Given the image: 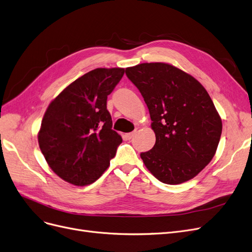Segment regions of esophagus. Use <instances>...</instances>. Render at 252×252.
<instances>
[{"label":"esophagus","instance_id":"esophagus-1","mask_svg":"<svg viewBox=\"0 0 252 252\" xmlns=\"http://www.w3.org/2000/svg\"><path fill=\"white\" fill-rule=\"evenodd\" d=\"M136 134V130H135V132H132V133H128V134H126V138L128 139V140H130V139H132L133 137H134V135Z\"/></svg>","mask_w":252,"mask_h":252}]
</instances>
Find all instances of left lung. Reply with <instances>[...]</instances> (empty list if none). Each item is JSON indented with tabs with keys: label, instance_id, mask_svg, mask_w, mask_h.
<instances>
[{
	"label": "left lung",
	"instance_id": "8db88e82",
	"mask_svg": "<svg viewBox=\"0 0 252 252\" xmlns=\"http://www.w3.org/2000/svg\"><path fill=\"white\" fill-rule=\"evenodd\" d=\"M126 74L143 96L156 133L155 146L140 155L146 168L166 184L196 176L213 158L222 130L204 86L163 63H140Z\"/></svg>",
	"mask_w": 252,
	"mask_h": 252
}]
</instances>
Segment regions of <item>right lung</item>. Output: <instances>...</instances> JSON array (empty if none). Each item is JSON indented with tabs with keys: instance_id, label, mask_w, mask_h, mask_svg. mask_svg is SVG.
I'll use <instances>...</instances> for the list:
<instances>
[{
	"instance_id": "1",
	"label": "right lung",
	"mask_w": 252,
	"mask_h": 252,
	"mask_svg": "<svg viewBox=\"0 0 252 252\" xmlns=\"http://www.w3.org/2000/svg\"><path fill=\"white\" fill-rule=\"evenodd\" d=\"M125 74L97 68L76 79L48 106L38 134L51 170L78 187L99 179L115 157L122 137L112 129L107 97Z\"/></svg>"
}]
</instances>
